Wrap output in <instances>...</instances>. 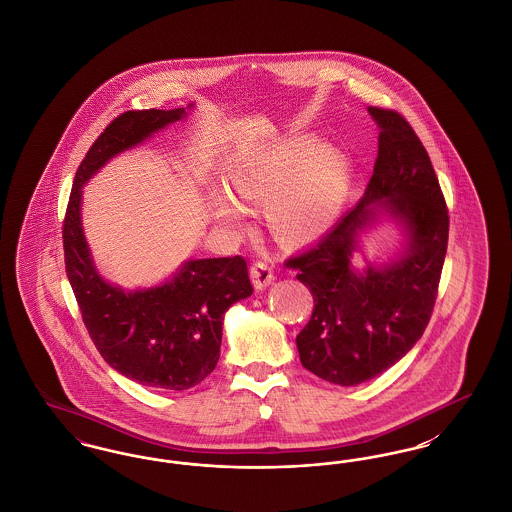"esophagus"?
I'll return each instance as SVG.
<instances>
[{
	"mask_svg": "<svg viewBox=\"0 0 512 512\" xmlns=\"http://www.w3.org/2000/svg\"><path fill=\"white\" fill-rule=\"evenodd\" d=\"M251 280L257 290H265L268 284L274 282V268L268 265L267 261H255L251 265Z\"/></svg>",
	"mask_w": 512,
	"mask_h": 512,
	"instance_id": "1",
	"label": "esophagus"
}]
</instances>
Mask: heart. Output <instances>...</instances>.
Segmentation results:
<instances>
[{"instance_id": "obj_1", "label": "heart", "mask_w": 512, "mask_h": 512, "mask_svg": "<svg viewBox=\"0 0 512 512\" xmlns=\"http://www.w3.org/2000/svg\"><path fill=\"white\" fill-rule=\"evenodd\" d=\"M234 194L267 203V220L286 242L318 236L340 209L347 190V163L340 151L318 147L311 138H295L274 147L263 161L232 176ZM224 205L220 215L234 217Z\"/></svg>"}]
</instances>
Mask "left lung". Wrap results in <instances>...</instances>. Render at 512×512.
I'll use <instances>...</instances> for the list:
<instances>
[{
    "instance_id": "8db88e82",
    "label": "left lung",
    "mask_w": 512,
    "mask_h": 512,
    "mask_svg": "<svg viewBox=\"0 0 512 512\" xmlns=\"http://www.w3.org/2000/svg\"><path fill=\"white\" fill-rule=\"evenodd\" d=\"M380 126L378 159L363 199L317 244L286 259L313 293L315 309L297 334L301 365L318 378L357 386L405 357L424 334L438 297L449 213L428 151L393 109L368 107ZM403 219L412 242L391 268H350L356 232L373 205Z\"/></svg>"
}]
</instances>
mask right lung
<instances>
[{
    "instance_id": "right-lung-1",
    "label": "right lung",
    "mask_w": 512,
    "mask_h": 512,
    "mask_svg": "<svg viewBox=\"0 0 512 512\" xmlns=\"http://www.w3.org/2000/svg\"><path fill=\"white\" fill-rule=\"evenodd\" d=\"M184 113L126 111L109 122L78 165L63 220L65 270L90 338L122 376L155 390H188L215 370L222 315L253 292L247 261L240 255L188 261L171 282L124 293L105 284L92 265L80 226V188L113 155Z\"/></svg>"
}]
</instances>
